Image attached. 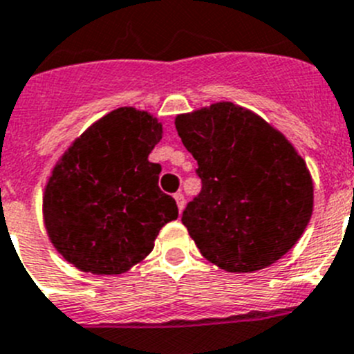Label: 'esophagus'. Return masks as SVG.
Segmentation results:
<instances>
[{
  "instance_id": "obj_1",
  "label": "esophagus",
  "mask_w": 354,
  "mask_h": 354,
  "mask_svg": "<svg viewBox=\"0 0 354 354\" xmlns=\"http://www.w3.org/2000/svg\"><path fill=\"white\" fill-rule=\"evenodd\" d=\"M174 201H176L178 209H180V212L183 211V207H185V197H183V194H181V192H178V194H174Z\"/></svg>"
}]
</instances>
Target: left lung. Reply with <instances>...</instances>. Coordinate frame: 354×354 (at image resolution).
<instances>
[{"mask_svg":"<svg viewBox=\"0 0 354 354\" xmlns=\"http://www.w3.org/2000/svg\"><path fill=\"white\" fill-rule=\"evenodd\" d=\"M174 124L202 180L181 216L202 256L230 273L286 256L313 212V180L292 143L232 102L180 114Z\"/></svg>","mask_w":354,"mask_h":354,"instance_id":"8db88e82","label":"left lung"}]
</instances>
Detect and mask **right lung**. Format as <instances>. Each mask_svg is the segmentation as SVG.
Returning a JSON list of instances; mask_svg holds the SVG:
<instances>
[{
  "label": "right lung",
  "instance_id": "right-lung-1",
  "mask_svg": "<svg viewBox=\"0 0 354 354\" xmlns=\"http://www.w3.org/2000/svg\"><path fill=\"white\" fill-rule=\"evenodd\" d=\"M162 138L150 112L119 107L62 153L43 194L44 228L75 268L121 275L142 263L178 205L159 188L160 164L149 153Z\"/></svg>",
  "mask_w": 354,
  "mask_h": 354
}]
</instances>
